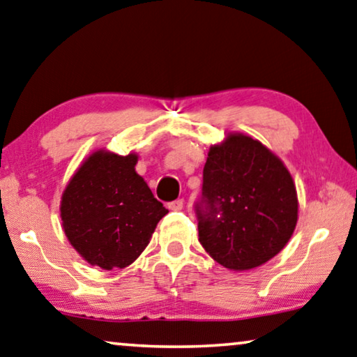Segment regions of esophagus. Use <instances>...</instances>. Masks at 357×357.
<instances>
[{"label": "esophagus", "mask_w": 357, "mask_h": 357, "mask_svg": "<svg viewBox=\"0 0 357 357\" xmlns=\"http://www.w3.org/2000/svg\"><path fill=\"white\" fill-rule=\"evenodd\" d=\"M183 206H184V200H183V199H178V200L169 202V204H168V208L173 210V211L183 210Z\"/></svg>", "instance_id": "34e87169"}]
</instances>
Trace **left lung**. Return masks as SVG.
<instances>
[{"mask_svg": "<svg viewBox=\"0 0 357 357\" xmlns=\"http://www.w3.org/2000/svg\"><path fill=\"white\" fill-rule=\"evenodd\" d=\"M199 241L216 263L248 271L290 241L298 197L289 169L253 137L231 132L211 146L195 204Z\"/></svg>", "mask_w": 357, "mask_h": 357, "instance_id": "8db88e82", "label": "left lung"}]
</instances>
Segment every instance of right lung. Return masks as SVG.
Instances as JSON below:
<instances>
[{
	"mask_svg": "<svg viewBox=\"0 0 357 357\" xmlns=\"http://www.w3.org/2000/svg\"><path fill=\"white\" fill-rule=\"evenodd\" d=\"M136 153L98 151L63 190V232L89 264L107 271L130 266L168 213L136 173Z\"/></svg>",
	"mask_w": 357,
	"mask_h": 357,
	"instance_id": "obj_1",
	"label": "right lung"
}]
</instances>
